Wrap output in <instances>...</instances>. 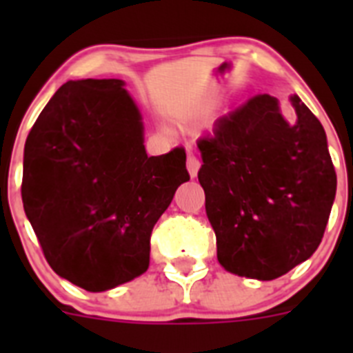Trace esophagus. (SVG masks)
Listing matches in <instances>:
<instances>
[{
    "instance_id": "obj_1",
    "label": "esophagus",
    "mask_w": 353,
    "mask_h": 353,
    "mask_svg": "<svg viewBox=\"0 0 353 353\" xmlns=\"http://www.w3.org/2000/svg\"><path fill=\"white\" fill-rule=\"evenodd\" d=\"M199 166H201V164H199V161L194 157V155L192 154L187 155V171H189V174H191L192 179H194L196 174H198Z\"/></svg>"
}]
</instances>
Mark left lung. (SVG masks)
<instances>
[{"label":"left lung","instance_id":"1","mask_svg":"<svg viewBox=\"0 0 353 353\" xmlns=\"http://www.w3.org/2000/svg\"><path fill=\"white\" fill-rule=\"evenodd\" d=\"M295 121L267 93L199 139L198 180L228 272L270 281L305 261L322 242L336 196V171L322 123L293 95Z\"/></svg>","mask_w":353,"mask_h":353}]
</instances>
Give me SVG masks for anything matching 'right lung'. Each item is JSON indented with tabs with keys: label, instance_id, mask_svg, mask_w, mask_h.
Returning <instances> with one entry per match:
<instances>
[{
	"label": "right lung",
	"instance_id": "right-lung-1",
	"mask_svg": "<svg viewBox=\"0 0 353 353\" xmlns=\"http://www.w3.org/2000/svg\"><path fill=\"white\" fill-rule=\"evenodd\" d=\"M123 86L68 81L24 145L26 217L51 269L86 292L146 272L152 230L189 180L183 148L146 155L141 113Z\"/></svg>",
	"mask_w": 353,
	"mask_h": 353
}]
</instances>
